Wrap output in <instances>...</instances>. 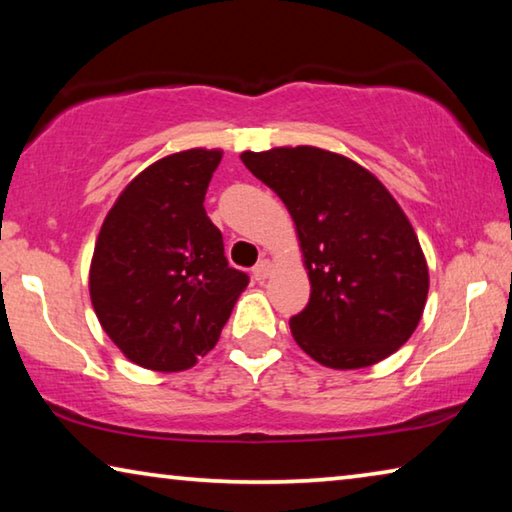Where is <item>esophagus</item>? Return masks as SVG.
Wrapping results in <instances>:
<instances>
[{
	"label": "esophagus",
	"mask_w": 512,
	"mask_h": 512,
	"mask_svg": "<svg viewBox=\"0 0 512 512\" xmlns=\"http://www.w3.org/2000/svg\"><path fill=\"white\" fill-rule=\"evenodd\" d=\"M273 273V262L271 259H262V262H259L255 268H253V277L257 282H262V280H266L268 275Z\"/></svg>",
	"instance_id": "obj_1"
}]
</instances>
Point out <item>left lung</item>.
I'll use <instances>...</instances> for the list:
<instances>
[{
  "label": "left lung",
  "instance_id": "left-lung-1",
  "mask_svg": "<svg viewBox=\"0 0 512 512\" xmlns=\"http://www.w3.org/2000/svg\"><path fill=\"white\" fill-rule=\"evenodd\" d=\"M241 162L296 223L309 305L289 320L296 343L334 370L391 357L411 339L429 268L411 221L359 162L318 146L244 151Z\"/></svg>",
  "mask_w": 512,
  "mask_h": 512
}]
</instances>
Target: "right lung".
Wrapping results in <instances>:
<instances>
[{"label":"right lung","instance_id":"1","mask_svg":"<svg viewBox=\"0 0 512 512\" xmlns=\"http://www.w3.org/2000/svg\"><path fill=\"white\" fill-rule=\"evenodd\" d=\"M221 158L219 149H189L149 164L117 196L94 244V314L121 354L146 370L196 366L248 287L203 207Z\"/></svg>","mask_w":512,"mask_h":512}]
</instances>
